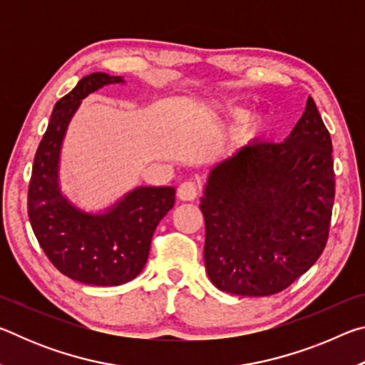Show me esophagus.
Returning a JSON list of instances; mask_svg holds the SVG:
<instances>
[{
    "label": "esophagus",
    "instance_id": "obj_1",
    "mask_svg": "<svg viewBox=\"0 0 365 365\" xmlns=\"http://www.w3.org/2000/svg\"><path fill=\"white\" fill-rule=\"evenodd\" d=\"M177 195L183 201H193L200 195V185L195 180H185L177 190Z\"/></svg>",
    "mask_w": 365,
    "mask_h": 365
}]
</instances>
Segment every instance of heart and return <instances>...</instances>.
I'll return each instance as SVG.
<instances>
[{
  "mask_svg": "<svg viewBox=\"0 0 365 365\" xmlns=\"http://www.w3.org/2000/svg\"><path fill=\"white\" fill-rule=\"evenodd\" d=\"M237 115H238V117H243V114H242V113H237Z\"/></svg>",
  "mask_w": 365,
  "mask_h": 365,
  "instance_id": "1",
  "label": "heart"
}]
</instances>
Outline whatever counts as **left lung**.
Listing matches in <instances>:
<instances>
[{"instance_id": "8db88e82", "label": "left lung", "mask_w": 365, "mask_h": 365, "mask_svg": "<svg viewBox=\"0 0 365 365\" xmlns=\"http://www.w3.org/2000/svg\"><path fill=\"white\" fill-rule=\"evenodd\" d=\"M335 200L331 138L311 96L282 143L252 140L207 177L205 264L220 292L270 296L322 255Z\"/></svg>"}]
</instances>
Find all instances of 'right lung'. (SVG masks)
Here are the masks:
<instances>
[{"label":"right lung","instance_id":"1","mask_svg":"<svg viewBox=\"0 0 365 365\" xmlns=\"http://www.w3.org/2000/svg\"><path fill=\"white\" fill-rule=\"evenodd\" d=\"M122 77L95 72L56 103L35 154L27 209L41 250L61 274L85 285L117 287L148 261L153 233L175 202L174 187H138L104 212H85L61 193L59 158L67 125L85 96Z\"/></svg>","mask_w":365,"mask_h":365}]
</instances>
